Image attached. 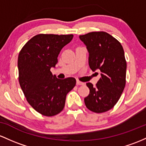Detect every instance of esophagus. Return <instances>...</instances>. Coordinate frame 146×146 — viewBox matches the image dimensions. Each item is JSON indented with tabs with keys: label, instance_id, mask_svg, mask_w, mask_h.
Listing matches in <instances>:
<instances>
[{
	"label": "esophagus",
	"instance_id": "obj_1",
	"mask_svg": "<svg viewBox=\"0 0 146 146\" xmlns=\"http://www.w3.org/2000/svg\"><path fill=\"white\" fill-rule=\"evenodd\" d=\"M76 84L78 85V86H83L84 85V83L80 81H76Z\"/></svg>",
	"mask_w": 146,
	"mask_h": 146
}]
</instances>
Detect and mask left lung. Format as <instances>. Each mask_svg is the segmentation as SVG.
Segmentation results:
<instances>
[{
    "mask_svg": "<svg viewBox=\"0 0 146 146\" xmlns=\"http://www.w3.org/2000/svg\"><path fill=\"white\" fill-rule=\"evenodd\" d=\"M89 53L90 68L101 71L96 86L87 83L90 94L84 99L92 112L102 113L112 109L120 99L125 86L126 64L121 44L105 32H93L79 36Z\"/></svg>",
    "mask_w": 146,
    "mask_h": 146,
    "instance_id": "obj_1",
    "label": "left lung"
}]
</instances>
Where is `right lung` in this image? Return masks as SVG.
<instances>
[{"mask_svg":"<svg viewBox=\"0 0 146 146\" xmlns=\"http://www.w3.org/2000/svg\"><path fill=\"white\" fill-rule=\"evenodd\" d=\"M73 38L72 34H38L21 49L18 58L19 80L27 102L40 114L52 117L64 108L66 95L76 79L57 78L50 71L58 63L60 50Z\"/></svg>","mask_w":146,"mask_h":146,"instance_id":"obj_1","label":"right lung"}]
</instances>
